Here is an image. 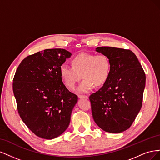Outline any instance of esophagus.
Here are the masks:
<instances>
[{"instance_id": "obj_1", "label": "esophagus", "mask_w": 160, "mask_h": 160, "mask_svg": "<svg viewBox=\"0 0 160 160\" xmlns=\"http://www.w3.org/2000/svg\"><path fill=\"white\" fill-rule=\"evenodd\" d=\"M78 98H85V99H88V96H85V95H78Z\"/></svg>"}]
</instances>
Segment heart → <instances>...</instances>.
Here are the masks:
<instances>
[{"instance_id":"heart-1","label":"heart","mask_w":160,"mask_h":160,"mask_svg":"<svg viewBox=\"0 0 160 160\" xmlns=\"http://www.w3.org/2000/svg\"><path fill=\"white\" fill-rule=\"evenodd\" d=\"M71 66L65 64L60 67V75L64 85L70 89L74 88L82 76V81L76 91L86 93L92 88L104 85L111 73V62L104 54H80L71 60Z\"/></svg>"}]
</instances>
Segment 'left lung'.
<instances>
[{"mask_svg":"<svg viewBox=\"0 0 160 160\" xmlns=\"http://www.w3.org/2000/svg\"><path fill=\"white\" fill-rule=\"evenodd\" d=\"M96 51L109 58L111 73L106 83L89 97L92 116L102 130L121 133L131 126L141 109L146 74L130 50L101 46Z\"/></svg>","mask_w":160,"mask_h":160,"instance_id":"8db88e82","label":"left lung"}]
</instances>
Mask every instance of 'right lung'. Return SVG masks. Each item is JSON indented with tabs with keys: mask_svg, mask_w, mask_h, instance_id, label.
<instances>
[{
	"mask_svg": "<svg viewBox=\"0 0 160 160\" xmlns=\"http://www.w3.org/2000/svg\"><path fill=\"white\" fill-rule=\"evenodd\" d=\"M72 54L46 49L25 58L15 73L12 88L20 117L36 136L52 140L70 122L78 96L64 84L60 67Z\"/></svg>",
	"mask_w": 160,
	"mask_h": 160,
	"instance_id": "add662e5",
	"label": "right lung"
}]
</instances>
